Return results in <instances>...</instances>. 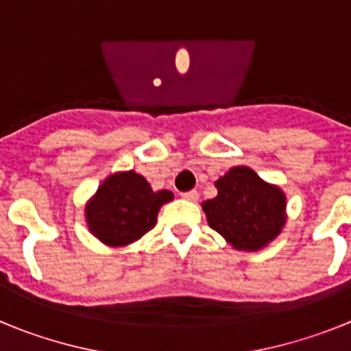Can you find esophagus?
Returning a JSON list of instances; mask_svg holds the SVG:
<instances>
[{
    "instance_id": "34e87169",
    "label": "esophagus",
    "mask_w": 351,
    "mask_h": 351,
    "mask_svg": "<svg viewBox=\"0 0 351 351\" xmlns=\"http://www.w3.org/2000/svg\"><path fill=\"white\" fill-rule=\"evenodd\" d=\"M181 197L186 198V200H190V202H197V200H198V191L197 190L184 191V193H181Z\"/></svg>"
}]
</instances>
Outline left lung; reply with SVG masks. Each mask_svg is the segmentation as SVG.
Wrapping results in <instances>:
<instances>
[{"label": "left lung", "instance_id": "1", "mask_svg": "<svg viewBox=\"0 0 351 351\" xmlns=\"http://www.w3.org/2000/svg\"><path fill=\"white\" fill-rule=\"evenodd\" d=\"M218 195L202 204L207 223L235 250L258 251L274 241L287 223V197L262 181L255 170L234 167L214 182Z\"/></svg>", "mask_w": 351, "mask_h": 351}]
</instances>
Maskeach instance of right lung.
I'll list each match as a JSON object with an SVG mask.
<instances>
[{"label": "right lung", "mask_w": 351, "mask_h": 351, "mask_svg": "<svg viewBox=\"0 0 351 351\" xmlns=\"http://www.w3.org/2000/svg\"><path fill=\"white\" fill-rule=\"evenodd\" d=\"M173 198L172 191H153L144 176L117 172L108 176L86 206V221L96 239L107 246H126L147 234L158 210Z\"/></svg>", "instance_id": "right-lung-1"}]
</instances>
